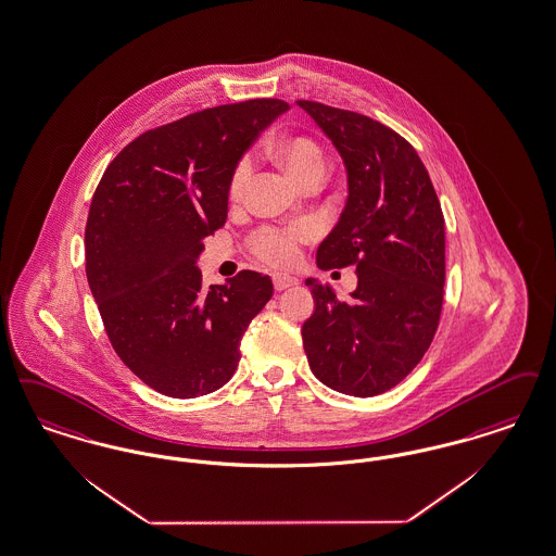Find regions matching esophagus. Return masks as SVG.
Segmentation results:
<instances>
[{"instance_id":"esophagus-1","label":"esophagus","mask_w":556,"mask_h":556,"mask_svg":"<svg viewBox=\"0 0 556 556\" xmlns=\"http://www.w3.org/2000/svg\"><path fill=\"white\" fill-rule=\"evenodd\" d=\"M298 283V279H293V277H289V275H281V273H277V275H273V286L277 291H283V289L291 288V286H295Z\"/></svg>"}]
</instances>
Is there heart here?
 I'll use <instances>...</instances> for the list:
<instances>
[{
  "instance_id": "b5f03b06",
  "label": "heart",
  "mask_w": 556,
  "mask_h": 556,
  "mask_svg": "<svg viewBox=\"0 0 556 556\" xmlns=\"http://www.w3.org/2000/svg\"><path fill=\"white\" fill-rule=\"evenodd\" d=\"M273 151L279 159V163L288 169L289 176L300 186L311 179H323L327 174V155L316 142H312L311 138H304V136L283 138L273 147ZM248 178H250V161L242 159L229 179V188H227L229 199H242ZM308 236H311L308 225H293L288 229H263L252 238V245H254V252L265 263L281 267V265H289L295 258L298 244Z\"/></svg>"
}]
</instances>
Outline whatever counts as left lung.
<instances>
[{"instance_id": "obj_1", "label": "left lung", "mask_w": 556, "mask_h": 556, "mask_svg": "<svg viewBox=\"0 0 556 556\" xmlns=\"http://www.w3.org/2000/svg\"><path fill=\"white\" fill-rule=\"evenodd\" d=\"M348 172V202L316 252L320 268L356 267L350 300L306 279L314 314L302 327L314 377L354 397L407 377L437 333L444 286V217L416 149L362 113L298 101Z\"/></svg>"}]
</instances>
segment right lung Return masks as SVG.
Masks as SVG:
<instances>
[{"label":"right lung","mask_w":556,"mask_h":556,"mask_svg":"<svg viewBox=\"0 0 556 556\" xmlns=\"http://www.w3.org/2000/svg\"><path fill=\"white\" fill-rule=\"evenodd\" d=\"M288 110L281 99H250L140 134L94 190L89 288L115 354L161 395L192 400L222 389L250 320L273 295L270 277L254 270L204 288L197 258L202 240L225 225L238 161Z\"/></svg>","instance_id":"1"}]
</instances>
